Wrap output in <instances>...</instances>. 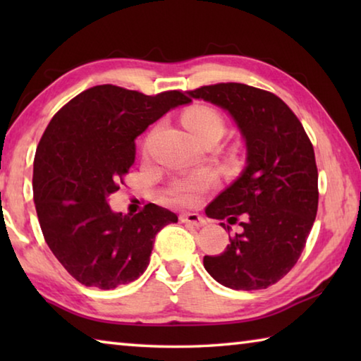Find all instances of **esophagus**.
Segmentation results:
<instances>
[{
    "instance_id": "obj_1",
    "label": "esophagus",
    "mask_w": 361,
    "mask_h": 361,
    "mask_svg": "<svg viewBox=\"0 0 361 361\" xmlns=\"http://www.w3.org/2000/svg\"><path fill=\"white\" fill-rule=\"evenodd\" d=\"M180 221L185 224H192L195 228H202V226H205L207 223L202 216L197 215V213H181Z\"/></svg>"
}]
</instances>
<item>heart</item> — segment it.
Wrapping results in <instances>:
<instances>
[{
  "label": "heart",
  "mask_w": 361,
  "mask_h": 361,
  "mask_svg": "<svg viewBox=\"0 0 361 361\" xmlns=\"http://www.w3.org/2000/svg\"><path fill=\"white\" fill-rule=\"evenodd\" d=\"M183 124L191 132V135L197 140H202L209 135H221L224 130V119L221 113L209 105H194L183 113ZM216 185V176L209 170L202 172L180 176L170 183L167 194L175 202L183 205H194L199 202L200 195Z\"/></svg>",
  "instance_id": "obj_1"
}]
</instances>
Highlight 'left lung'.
Segmentation results:
<instances>
[{
	"label": "left lung",
	"mask_w": 361,
	"mask_h": 361,
	"mask_svg": "<svg viewBox=\"0 0 361 361\" xmlns=\"http://www.w3.org/2000/svg\"><path fill=\"white\" fill-rule=\"evenodd\" d=\"M228 109L247 143V167L210 202V218H242L223 253L204 256L210 276L232 290H262L296 264L319 207L314 146L301 121L276 94L240 82L188 90ZM224 229H231L221 223Z\"/></svg>",
	"instance_id": "1"
}]
</instances>
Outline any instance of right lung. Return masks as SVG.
<instances>
[{"instance_id":"1","label":"right lung","mask_w":361,"mask_h":361,"mask_svg":"<svg viewBox=\"0 0 361 361\" xmlns=\"http://www.w3.org/2000/svg\"><path fill=\"white\" fill-rule=\"evenodd\" d=\"M181 90L145 95L103 84L54 114L33 162V200L44 240L73 279L111 290L149 264L156 234L173 212L148 204L135 215L109 209L135 162V138L169 109L189 103Z\"/></svg>"}]
</instances>
